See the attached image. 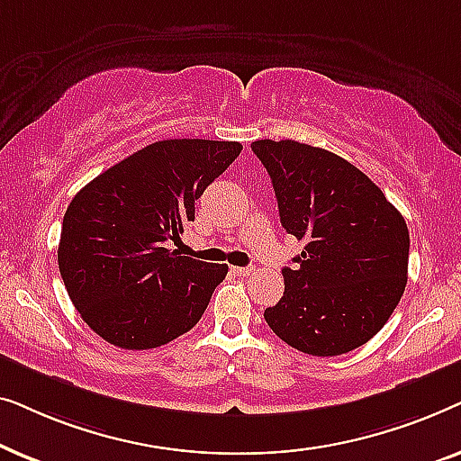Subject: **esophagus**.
I'll return each instance as SVG.
<instances>
[{
	"label": "esophagus",
	"instance_id": "esophagus-1",
	"mask_svg": "<svg viewBox=\"0 0 461 461\" xmlns=\"http://www.w3.org/2000/svg\"><path fill=\"white\" fill-rule=\"evenodd\" d=\"M232 273L239 275V276H248L254 273V267H232Z\"/></svg>",
	"mask_w": 461,
	"mask_h": 461
}]
</instances>
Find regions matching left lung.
<instances>
[{
	"mask_svg": "<svg viewBox=\"0 0 461 461\" xmlns=\"http://www.w3.org/2000/svg\"><path fill=\"white\" fill-rule=\"evenodd\" d=\"M273 180L281 224L304 243L283 268V298L264 311L283 342L336 357L386 325L407 285L409 230L401 212L342 157L295 140L251 142Z\"/></svg>",
	"mask_w": 461,
	"mask_h": 461,
	"instance_id": "left-lung-1",
	"label": "left lung"
}]
</instances>
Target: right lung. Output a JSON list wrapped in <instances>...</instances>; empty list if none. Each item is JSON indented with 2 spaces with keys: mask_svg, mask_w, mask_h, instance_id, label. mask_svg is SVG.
Masks as SVG:
<instances>
[{
  "mask_svg": "<svg viewBox=\"0 0 461 461\" xmlns=\"http://www.w3.org/2000/svg\"><path fill=\"white\" fill-rule=\"evenodd\" d=\"M239 142L161 140L96 176L62 220L59 268L90 330L125 350L167 344L199 323L229 273L167 249Z\"/></svg>",
  "mask_w": 461,
  "mask_h": 461,
  "instance_id": "right-lung-1",
  "label": "right lung"
}]
</instances>
